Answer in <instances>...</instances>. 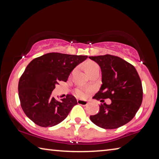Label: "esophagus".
I'll list each match as a JSON object with an SVG mask.
<instances>
[{"label": "esophagus", "mask_w": 159, "mask_h": 159, "mask_svg": "<svg viewBox=\"0 0 159 159\" xmlns=\"http://www.w3.org/2000/svg\"><path fill=\"white\" fill-rule=\"evenodd\" d=\"M77 102L79 104H80V105H83V106H86L88 104V102L86 100H81V99H78Z\"/></svg>", "instance_id": "obj_1"}]
</instances>
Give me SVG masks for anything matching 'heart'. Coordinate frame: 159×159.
I'll return each mask as SVG.
<instances>
[{
    "label": "heart",
    "mask_w": 159,
    "mask_h": 159,
    "mask_svg": "<svg viewBox=\"0 0 159 159\" xmlns=\"http://www.w3.org/2000/svg\"><path fill=\"white\" fill-rule=\"evenodd\" d=\"M98 68H99L98 64L95 62H94V61H86L84 64V69L85 70L86 73H87L88 74L90 73L91 71H93L95 69H98ZM76 94L78 97H80V98H83V97H85L86 93L85 90H83L82 89H78L76 91Z\"/></svg>",
    "instance_id": "obj_1"
}]
</instances>
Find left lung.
Segmentation results:
<instances>
[{
	"label": "left lung",
	"mask_w": 159,
	"mask_h": 159,
	"mask_svg": "<svg viewBox=\"0 0 159 159\" xmlns=\"http://www.w3.org/2000/svg\"><path fill=\"white\" fill-rule=\"evenodd\" d=\"M100 66L102 83L93 99L109 98L111 103L99 106L98 114L90 116L94 124L104 129H116L133 119L143 97L142 82L135 68L123 59L105 55L89 57Z\"/></svg>",
	"instance_id": "left-lung-1"
}]
</instances>
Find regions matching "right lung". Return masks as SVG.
I'll return each mask as SVG.
<instances>
[{
    "label": "right lung",
    "instance_id": "1",
    "mask_svg": "<svg viewBox=\"0 0 159 159\" xmlns=\"http://www.w3.org/2000/svg\"><path fill=\"white\" fill-rule=\"evenodd\" d=\"M88 56L57 52L48 53L34 59L28 64L18 84L21 108L29 119L41 127H52L61 123L77 104L71 95L60 101L52 98L60 81L66 82L75 67Z\"/></svg>",
    "mask_w": 159,
    "mask_h": 159
}]
</instances>
